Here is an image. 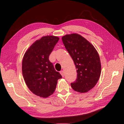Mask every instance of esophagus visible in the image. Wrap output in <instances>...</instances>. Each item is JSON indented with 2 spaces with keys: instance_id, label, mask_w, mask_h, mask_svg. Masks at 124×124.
<instances>
[{
  "instance_id": "34e87169",
  "label": "esophagus",
  "mask_w": 124,
  "mask_h": 124,
  "mask_svg": "<svg viewBox=\"0 0 124 124\" xmlns=\"http://www.w3.org/2000/svg\"><path fill=\"white\" fill-rule=\"evenodd\" d=\"M60 74H61V75H62V77H64V71H60Z\"/></svg>"
}]
</instances>
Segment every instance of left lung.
Segmentation results:
<instances>
[{"label":"left lung","instance_id":"obj_1","mask_svg":"<svg viewBox=\"0 0 124 124\" xmlns=\"http://www.w3.org/2000/svg\"><path fill=\"white\" fill-rule=\"evenodd\" d=\"M62 40L77 70V80L71 83V87L78 92H87L95 86L100 77L99 55L92 44L78 34H67Z\"/></svg>","mask_w":124,"mask_h":124}]
</instances>
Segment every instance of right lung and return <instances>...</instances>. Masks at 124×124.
<instances>
[{"label":"right lung","mask_w":124,"mask_h":124,"mask_svg":"<svg viewBox=\"0 0 124 124\" xmlns=\"http://www.w3.org/2000/svg\"><path fill=\"white\" fill-rule=\"evenodd\" d=\"M59 38L47 36L36 41L25 53L22 71L25 83L33 94L46 97L54 92L58 80L62 78L49 61V55Z\"/></svg>","instance_id":"right-lung-1"}]
</instances>
